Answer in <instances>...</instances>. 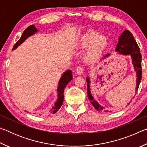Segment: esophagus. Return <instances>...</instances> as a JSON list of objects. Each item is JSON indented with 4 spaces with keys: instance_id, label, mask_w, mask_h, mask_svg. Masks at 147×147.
Listing matches in <instances>:
<instances>
[{
    "instance_id": "34e87169",
    "label": "esophagus",
    "mask_w": 147,
    "mask_h": 147,
    "mask_svg": "<svg viewBox=\"0 0 147 147\" xmlns=\"http://www.w3.org/2000/svg\"><path fill=\"white\" fill-rule=\"evenodd\" d=\"M76 73L79 74V75H80V74H82L83 73V67L82 66H79L77 67L76 70Z\"/></svg>"
}]
</instances>
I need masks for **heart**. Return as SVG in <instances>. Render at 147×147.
I'll return each instance as SVG.
<instances>
[{
    "label": "heart",
    "mask_w": 147,
    "mask_h": 147,
    "mask_svg": "<svg viewBox=\"0 0 147 147\" xmlns=\"http://www.w3.org/2000/svg\"><path fill=\"white\" fill-rule=\"evenodd\" d=\"M108 44L106 38L98 32L93 30L86 32L80 37L78 45L82 48L88 47L87 56L89 58H93L99 55Z\"/></svg>",
    "instance_id": "1"
}]
</instances>
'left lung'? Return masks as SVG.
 Listing matches in <instances>:
<instances>
[{
  "label": "left lung",
  "mask_w": 147,
  "mask_h": 147,
  "mask_svg": "<svg viewBox=\"0 0 147 147\" xmlns=\"http://www.w3.org/2000/svg\"><path fill=\"white\" fill-rule=\"evenodd\" d=\"M115 51L117 52L118 54H122L125 56H130L131 58V61L134 67V70L136 72V91H138L139 84L141 80V76H142V68H141V54L140 53V49L138 46V43L134 39L132 34L128 30H125L119 38L118 43L117 45ZM110 56V54H108L103 57V58H108ZM87 85H88V96L89 100L94 108L98 111H105L104 107L100 106L97 102L94 100L93 96L91 93L90 89V80L89 77L86 78ZM129 103L128 104V105Z\"/></svg>",
  "instance_id": "1"
}]
</instances>
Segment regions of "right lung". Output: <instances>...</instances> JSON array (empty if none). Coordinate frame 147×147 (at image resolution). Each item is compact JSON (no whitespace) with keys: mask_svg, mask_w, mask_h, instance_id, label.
I'll return each mask as SVG.
<instances>
[{"mask_svg":"<svg viewBox=\"0 0 147 147\" xmlns=\"http://www.w3.org/2000/svg\"><path fill=\"white\" fill-rule=\"evenodd\" d=\"M38 32V29H37L34 25H30L25 30L22 34L21 38L13 46L12 51H13L16 49H17L18 46L21 45L23 42L26 40V39L28 38V37L32 36ZM73 79V76H72V71L71 70H67L62 74L59 81L58 82V89H57V92H58V99L54 103V105L52 108V109L50 111V114H54L56 113L57 111L59 110V109L61 108L63 102V98H64V89L65 88L67 84L70 82L71 80Z\"/></svg>","mask_w":147,"mask_h":147,"instance_id":"add662e5","label":"right lung"}]
</instances>
